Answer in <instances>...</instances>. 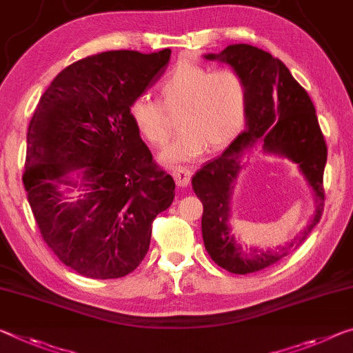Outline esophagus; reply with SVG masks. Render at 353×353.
<instances>
[{"mask_svg": "<svg viewBox=\"0 0 353 353\" xmlns=\"http://www.w3.org/2000/svg\"><path fill=\"white\" fill-rule=\"evenodd\" d=\"M192 174L193 172L187 170V168H176V170L172 171V177H174L176 185L182 188H185L190 181H192Z\"/></svg>", "mask_w": 353, "mask_h": 353, "instance_id": "obj_1", "label": "esophagus"}]
</instances>
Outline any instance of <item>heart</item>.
<instances>
[{"instance_id":"obj_1","label":"heart","mask_w":353,"mask_h":353,"mask_svg":"<svg viewBox=\"0 0 353 353\" xmlns=\"http://www.w3.org/2000/svg\"><path fill=\"white\" fill-rule=\"evenodd\" d=\"M157 89L159 100L139 96L128 113L150 144L163 148L171 137L166 111L179 110L176 125L181 132L161 155L168 165L196 159L205 149H223L242 130L247 88L231 70L210 72L198 64H179Z\"/></svg>"}]
</instances>
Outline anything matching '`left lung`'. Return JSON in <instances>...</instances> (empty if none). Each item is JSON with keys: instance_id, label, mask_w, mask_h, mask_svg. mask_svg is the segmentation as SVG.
I'll use <instances>...</instances> for the list:
<instances>
[{"instance_id": "8db88e82", "label": "left lung", "mask_w": 353, "mask_h": 353, "mask_svg": "<svg viewBox=\"0 0 353 353\" xmlns=\"http://www.w3.org/2000/svg\"><path fill=\"white\" fill-rule=\"evenodd\" d=\"M232 67L247 88V124L225 152L209 160L193 176L192 185L203 203L201 228L207 253L225 270L236 275L259 272L275 264L310 236L323 210V170L327 144L310 96L281 61L248 43H232L220 53L204 54ZM266 154L288 158L299 166L315 199V215L301 236L284 248H242L230 234V196L241 160L253 147Z\"/></svg>"}]
</instances>
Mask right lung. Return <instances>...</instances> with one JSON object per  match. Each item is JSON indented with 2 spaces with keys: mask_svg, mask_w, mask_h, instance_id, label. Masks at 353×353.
<instances>
[{
  "mask_svg": "<svg viewBox=\"0 0 353 353\" xmlns=\"http://www.w3.org/2000/svg\"><path fill=\"white\" fill-rule=\"evenodd\" d=\"M170 58V48L114 50L77 61L43 92L28 127V203L48 248L83 276L135 270L152 221L174 199V181L154 163L128 113Z\"/></svg>",
  "mask_w": 353,
  "mask_h": 353,
  "instance_id": "obj_1",
  "label": "right lung"
}]
</instances>
